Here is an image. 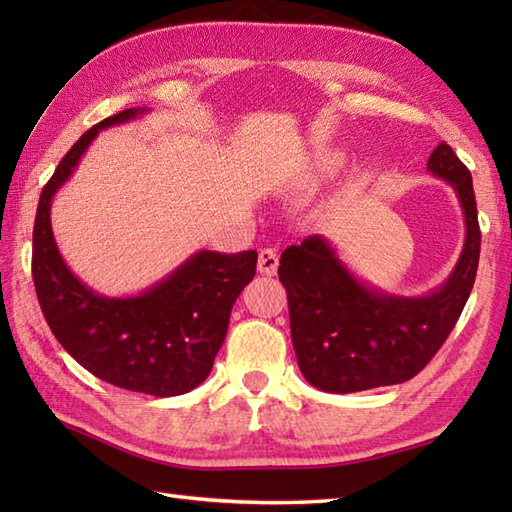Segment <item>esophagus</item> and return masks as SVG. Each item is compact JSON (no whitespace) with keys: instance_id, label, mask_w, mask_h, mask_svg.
Masks as SVG:
<instances>
[{"instance_id":"esophagus-1","label":"esophagus","mask_w":512,"mask_h":512,"mask_svg":"<svg viewBox=\"0 0 512 512\" xmlns=\"http://www.w3.org/2000/svg\"><path fill=\"white\" fill-rule=\"evenodd\" d=\"M277 268H279L277 250H273V248H262V250H259V259H257V270H259V273L273 277L277 273Z\"/></svg>"}]
</instances>
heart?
<instances>
[{
  "label": "heart",
  "instance_id": "b5f03b06",
  "mask_svg": "<svg viewBox=\"0 0 512 512\" xmlns=\"http://www.w3.org/2000/svg\"><path fill=\"white\" fill-rule=\"evenodd\" d=\"M341 167H343V158L336 154V151H321V154L314 156L312 165L306 169V173L297 180L295 195L297 198H308V195L317 193L330 180L339 176Z\"/></svg>",
  "mask_w": 512,
  "mask_h": 512
}]
</instances>
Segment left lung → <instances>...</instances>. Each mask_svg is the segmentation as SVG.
Instances as JSON below:
<instances>
[{"label": "left lung", "mask_w": 512, "mask_h": 512, "mask_svg": "<svg viewBox=\"0 0 512 512\" xmlns=\"http://www.w3.org/2000/svg\"><path fill=\"white\" fill-rule=\"evenodd\" d=\"M427 169L451 184L466 224L458 264L429 295L400 297L374 288L321 235L281 253L279 281L288 292L292 347L310 385L352 394L405 383L436 356L458 323L482 244L473 178L447 143L433 149Z\"/></svg>", "instance_id": "8db88e82"}]
</instances>
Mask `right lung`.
Instances as JSON below:
<instances>
[{"label": "right lung", "mask_w": 512, "mask_h": 512, "mask_svg": "<svg viewBox=\"0 0 512 512\" xmlns=\"http://www.w3.org/2000/svg\"><path fill=\"white\" fill-rule=\"evenodd\" d=\"M145 107L118 112L88 129L41 191L32 231V281L52 334L96 378L167 398L195 389L211 374L239 292L255 277L257 253L198 250L136 297H105L72 275L54 242L52 198L101 129L134 121Z\"/></svg>", "instance_id": "obj_1"}]
</instances>
